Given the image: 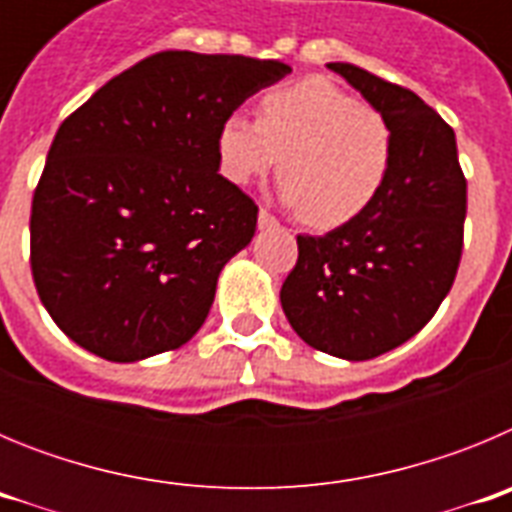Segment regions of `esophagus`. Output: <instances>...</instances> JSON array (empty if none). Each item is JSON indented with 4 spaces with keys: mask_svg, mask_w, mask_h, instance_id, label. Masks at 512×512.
Wrapping results in <instances>:
<instances>
[{
    "mask_svg": "<svg viewBox=\"0 0 512 512\" xmlns=\"http://www.w3.org/2000/svg\"><path fill=\"white\" fill-rule=\"evenodd\" d=\"M279 225V220L274 215H271L269 210H264V207H261L259 210V228H277Z\"/></svg>",
    "mask_w": 512,
    "mask_h": 512,
    "instance_id": "esophagus-1",
    "label": "esophagus"
}]
</instances>
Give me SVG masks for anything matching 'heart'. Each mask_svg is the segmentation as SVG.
<instances>
[{
	"instance_id": "b5f03b06",
	"label": "heart",
	"mask_w": 512,
	"mask_h": 512,
	"mask_svg": "<svg viewBox=\"0 0 512 512\" xmlns=\"http://www.w3.org/2000/svg\"><path fill=\"white\" fill-rule=\"evenodd\" d=\"M217 156L225 179L251 184L282 161V197L312 228H341L372 207L395 156V135L377 107L325 76L277 87L259 120L230 115Z\"/></svg>"
}]
</instances>
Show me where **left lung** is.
Masks as SVG:
<instances>
[{
    "label": "left lung",
    "mask_w": 512,
    "mask_h": 512,
    "mask_svg": "<svg viewBox=\"0 0 512 512\" xmlns=\"http://www.w3.org/2000/svg\"><path fill=\"white\" fill-rule=\"evenodd\" d=\"M328 69L387 117L395 156L369 210L325 235H297V264L279 297L307 346L366 361L413 338L449 295L464 248L467 179L454 130L418 94L354 63Z\"/></svg>",
    "instance_id": "left-lung-1"
}]
</instances>
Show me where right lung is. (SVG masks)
<instances>
[{
    "instance_id": "1",
    "label": "right lung",
    "mask_w": 512,
    "mask_h": 512,
    "mask_svg": "<svg viewBox=\"0 0 512 512\" xmlns=\"http://www.w3.org/2000/svg\"><path fill=\"white\" fill-rule=\"evenodd\" d=\"M282 61L164 51L61 122L30 212V269L53 323L107 361L184 346L259 207L220 174L217 135Z\"/></svg>"
}]
</instances>
